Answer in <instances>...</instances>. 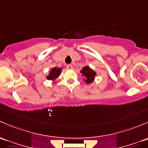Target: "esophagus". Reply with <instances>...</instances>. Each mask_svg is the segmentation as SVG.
Wrapping results in <instances>:
<instances>
[{
    "mask_svg": "<svg viewBox=\"0 0 148 148\" xmlns=\"http://www.w3.org/2000/svg\"><path fill=\"white\" fill-rule=\"evenodd\" d=\"M66 68L68 69H73V66L71 64H68L66 65Z\"/></svg>",
    "mask_w": 148,
    "mask_h": 148,
    "instance_id": "1",
    "label": "esophagus"
}]
</instances>
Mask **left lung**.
<instances>
[{"label":"left lung","instance_id":"8db88e82","mask_svg":"<svg viewBox=\"0 0 148 148\" xmlns=\"http://www.w3.org/2000/svg\"><path fill=\"white\" fill-rule=\"evenodd\" d=\"M80 72L82 73V74L83 76H84L85 79L84 82L86 84H91V82H93V81L94 80L95 76L96 75V73L95 72L93 69H91L89 66H86L84 67H83V69L80 71Z\"/></svg>","mask_w":148,"mask_h":148}]
</instances>
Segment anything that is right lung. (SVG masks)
Instances as JSON below:
<instances>
[{
  "mask_svg": "<svg viewBox=\"0 0 148 148\" xmlns=\"http://www.w3.org/2000/svg\"><path fill=\"white\" fill-rule=\"evenodd\" d=\"M62 73V68H52L49 71V75L47 76V79L48 80H55Z\"/></svg>",
  "mask_w": 148,
  "mask_h": 148,
  "instance_id": "right-lung-1",
  "label": "right lung"
}]
</instances>
